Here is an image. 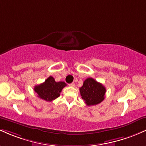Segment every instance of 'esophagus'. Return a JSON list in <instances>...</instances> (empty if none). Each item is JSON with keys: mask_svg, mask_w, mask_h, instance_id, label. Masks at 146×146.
<instances>
[{"mask_svg": "<svg viewBox=\"0 0 146 146\" xmlns=\"http://www.w3.org/2000/svg\"><path fill=\"white\" fill-rule=\"evenodd\" d=\"M69 86H70V87H74V86H75V83H70V84H69Z\"/></svg>", "mask_w": 146, "mask_h": 146, "instance_id": "34e87169", "label": "esophagus"}]
</instances>
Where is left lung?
Returning a JSON list of instances; mask_svg holds the SVG:
<instances>
[{
    "instance_id": "left-lung-1",
    "label": "left lung",
    "mask_w": 146,
    "mask_h": 146,
    "mask_svg": "<svg viewBox=\"0 0 146 146\" xmlns=\"http://www.w3.org/2000/svg\"><path fill=\"white\" fill-rule=\"evenodd\" d=\"M82 99L88 106H94L102 102L105 99L106 88L92 78H88L80 88Z\"/></svg>"
}]
</instances>
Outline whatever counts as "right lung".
Masks as SVG:
<instances>
[{
	"instance_id": "1",
	"label": "right lung",
	"mask_w": 146,
	"mask_h": 146,
	"mask_svg": "<svg viewBox=\"0 0 146 146\" xmlns=\"http://www.w3.org/2000/svg\"><path fill=\"white\" fill-rule=\"evenodd\" d=\"M65 82H56L52 76H49L44 83L34 87L38 97L46 101H52L60 96V92L66 86Z\"/></svg>"
}]
</instances>
